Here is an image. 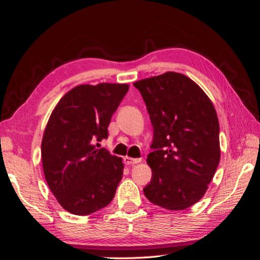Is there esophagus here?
<instances>
[{
  "label": "esophagus",
  "instance_id": "1",
  "mask_svg": "<svg viewBox=\"0 0 260 260\" xmlns=\"http://www.w3.org/2000/svg\"><path fill=\"white\" fill-rule=\"evenodd\" d=\"M141 161H142V158H131V157H127V156L124 157V163H125L126 166L137 165V163H140Z\"/></svg>",
  "mask_w": 260,
  "mask_h": 260
}]
</instances>
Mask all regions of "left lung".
Listing matches in <instances>:
<instances>
[{
    "label": "left lung",
    "instance_id": "left-lung-1",
    "mask_svg": "<svg viewBox=\"0 0 260 260\" xmlns=\"http://www.w3.org/2000/svg\"><path fill=\"white\" fill-rule=\"evenodd\" d=\"M150 117L154 138L148 155L152 176L144 187L150 202L182 211L204 197L220 161L219 120L197 83L166 72L134 83Z\"/></svg>",
    "mask_w": 260,
    "mask_h": 260
}]
</instances>
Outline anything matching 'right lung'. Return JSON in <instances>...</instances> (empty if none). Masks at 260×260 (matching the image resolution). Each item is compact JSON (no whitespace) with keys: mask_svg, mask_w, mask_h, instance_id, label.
<instances>
[{"mask_svg":"<svg viewBox=\"0 0 260 260\" xmlns=\"http://www.w3.org/2000/svg\"><path fill=\"white\" fill-rule=\"evenodd\" d=\"M127 90V84L79 85L49 117L41 143L42 168L53 195L72 214H92L115 197L122 158L97 149L95 142L108 138L110 120Z\"/></svg>","mask_w":260,"mask_h":260,"instance_id":"obj_1","label":"right lung"}]
</instances>
